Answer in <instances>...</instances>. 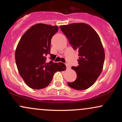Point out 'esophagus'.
<instances>
[{
    "mask_svg": "<svg viewBox=\"0 0 122 122\" xmlns=\"http://www.w3.org/2000/svg\"><path fill=\"white\" fill-rule=\"evenodd\" d=\"M65 65H66V66L67 69H69V68H71V66H70V65H69L68 64H67V63L65 64Z\"/></svg>",
    "mask_w": 122,
    "mask_h": 122,
    "instance_id": "1",
    "label": "esophagus"
}]
</instances>
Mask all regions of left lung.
<instances>
[{
  "label": "left lung",
  "mask_w": 122,
  "mask_h": 122,
  "mask_svg": "<svg viewBox=\"0 0 122 122\" xmlns=\"http://www.w3.org/2000/svg\"><path fill=\"white\" fill-rule=\"evenodd\" d=\"M60 29L73 49L79 51V65L72 67L77 78L68 85L76 90L88 89L99 77L104 65L105 53L100 37L93 28L83 23L60 26Z\"/></svg>",
  "instance_id": "obj_1"
}]
</instances>
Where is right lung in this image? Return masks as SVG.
<instances>
[{"label": "right lung", "instance_id": "1", "mask_svg": "<svg viewBox=\"0 0 122 122\" xmlns=\"http://www.w3.org/2000/svg\"><path fill=\"white\" fill-rule=\"evenodd\" d=\"M58 30L56 26L38 23L31 27L18 43L15 51L16 66L25 83L32 89L46 87L56 72L65 70V64L53 62V54H50L51 38ZM47 54L52 60L49 63L46 62Z\"/></svg>", "mask_w": 122, "mask_h": 122}]
</instances>
